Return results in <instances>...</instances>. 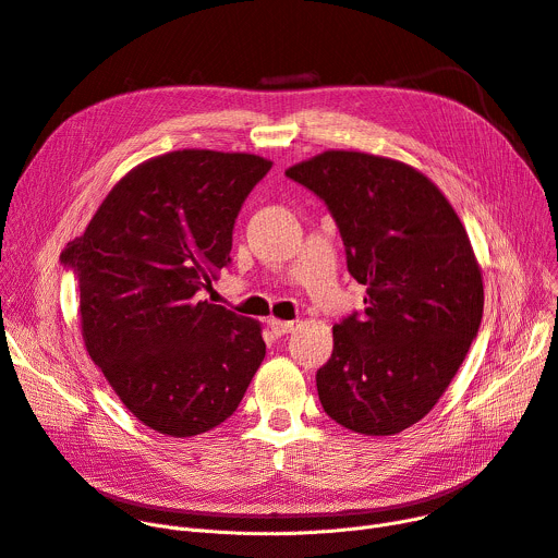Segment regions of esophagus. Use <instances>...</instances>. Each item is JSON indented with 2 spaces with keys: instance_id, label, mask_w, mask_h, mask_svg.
<instances>
[{
  "instance_id": "obj_1",
  "label": "esophagus",
  "mask_w": 558,
  "mask_h": 558,
  "mask_svg": "<svg viewBox=\"0 0 558 558\" xmlns=\"http://www.w3.org/2000/svg\"><path fill=\"white\" fill-rule=\"evenodd\" d=\"M268 326L272 329V333H277V336H286V333L294 331V322H286V319H277V317H270Z\"/></svg>"
}]
</instances>
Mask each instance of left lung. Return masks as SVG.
Wrapping results in <instances>:
<instances>
[{
	"label": "left lung",
	"instance_id": "left-lung-1",
	"mask_svg": "<svg viewBox=\"0 0 558 558\" xmlns=\"http://www.w3.org/2000/svg\"><path fill=\"white\" fill-rule=\"evenodd\" d=\"M326 203L365 311L333 326L315 380L344 428L387 437L428 414L477 336L484 286L466 229L446 195L399 159L324 150L286 171Z\"/></svg>",
	"mask_w": 558,
	"mask_h": 558
}]
</instances>
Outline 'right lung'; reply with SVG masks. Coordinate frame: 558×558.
I'll use <instances>...</instances> for the list:
<instances>
[{
	"instance_id": "right-lung-1",
	"label": "right lung",
	"mask_w": 558,
	"mask_h": 558,
	"mask_svg": "<svg viewBox=\"0 0 558 558\" xmlns=\"http://www.w3.org/2000/svg\"><path fill=\"white\" fill-rule=\"evenodd\" d=\"M272 167L184 148L128 171L64 250L81 333L121 403L167 437L232 416L266 357L260 322L198 300L229 264L234 220Z\"/></svg>"
}]
</instances>
